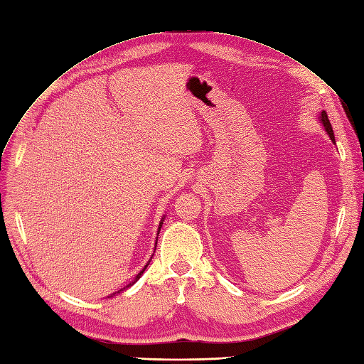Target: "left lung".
I'll use <instances>...</instances> for the list:
<instances>
[{
  "instance_id": "left-lung-1",
  "label": "left lung",
  "mask_w": 364,
  "mask_h": 364,
  "mask_svg": "<svg viewBox=\"0 0 364 364\" xmlns=\"http://www.w3.org/2000/svg\"><path fill=\"white\" fill-rule=\"evenodd\" d=\"M318 121H320V124H321L323 129H325V132L328 133V136L331 137V141H332L333 144H336V136H333L332 125H331V122H329V119H328V114H326V112H321V114L318 116Z\"/></svg>"
}]
</instances>
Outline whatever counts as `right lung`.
<instances>
[{
	"label": "right lung",
	"instance_id": "1",
	"mask_svg": "<svg viewBox=\"0 0 364 364\" xmlns=\"http://www.w3.org/2000/svg\"><path fill=\"white\" fill-rule=\"evenodd\" d=\"M164 219H165V215H164V218H162V219H161V222H159V228H158V235H159V231H161V228H162V223H164ZM156 240H158V239H156ZM156 245H158V242H156ZM156 245H154V248H156ZM154 251H156V250H154ZM151 257H153V255H151ZM150 260H151V259H150ZM150 260H149V262H146V264H145V267H144V268H142V269H141L139 272H137V274H136V277H134V279L132 280V283H129V284H127V287H124L122 289H119V291H117V292H113V294H112V296H109V297H113V296H114V294H121V292H122L124 289H127V288H129V287H132V284H134V283H136L137 280H139V279H141V276H142V274H144V271L146 269V267H149V263H150Z\"/></svg>",
	"mask_w": 364,
	"mask_h": 364
}]
</instances>
